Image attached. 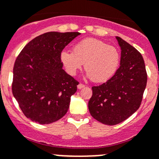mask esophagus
Listing matches in <instances>:
<instances>
[{"label":"esophagus","instance_id":"1","mask_svg":"<svg viewBox=\"0 0 159 159\" xmlns=\"http://www.w3.org/2000/svg\"><path fill=\"white\" fill-rule=\"evenodd\" d=\"M84 87H85V85H84V84H81V83L78 84V89H83V88H84Z\"/></svg>","mask_w":159,"mask_h":159}]
</instances>
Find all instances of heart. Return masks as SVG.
<instances>
[{
    "label": "heart",
    "mask_w": 159,
    "mask_h": 159,
    "mask_svg": "<svg viewBox=\"0 0 159 159\" xmlns=\"http://www.w3.org/2000/svg\"><path fill=\"white\" fill-rule=\"evenodd\" d=\"M61 61L66 71L71 76L82 68L87 76L98 83L111 78L118 70L120 54L115 47L95 38H86L75 44L74 51L64 50Z\"/></svg>",
    "instance_id": "obj_1"
}]
</instances>
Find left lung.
Segmentation results:
<instances>
[{
	"instance_id": "left-lung-1",
	"label": "left lung",
	"mask_w": 159,
	"mask_h": 159,
	"mask_svg": "<svg viewBox=\"0 0 159 159\" xmlns=\"http://www.w3.org/2000/svg\"><path fill=\"white\" fill-rule=\"evenodd\" d=\"M120 67L111 78L93 86L89 102L91 116L102 124L114 125L134 114L142 103L147 84V72L142 54L120 37Z\"/></svg>"
}]
</instances>
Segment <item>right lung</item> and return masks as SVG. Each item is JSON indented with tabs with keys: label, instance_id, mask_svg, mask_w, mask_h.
Masks as SVG:
<instances>
[{
	"label": "right lung",
	"instance_id": "obj_1",
	"mask_svg": "<svg viewBox=\"0 0 159 159\" xmlns=\"http://www.w3.org/2000/svg\"><path fill=\"white\" fill-rule=\"evenodd\" d=\"M79 32L51 31L34 38L14 62L12 93L24 115L41 125L68 111L78 81L65 71L61 53Z\"/></svg>",
	"mask_w": 159,
	"mask_h": 159
}]
</instances>
